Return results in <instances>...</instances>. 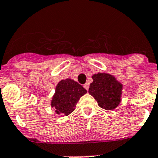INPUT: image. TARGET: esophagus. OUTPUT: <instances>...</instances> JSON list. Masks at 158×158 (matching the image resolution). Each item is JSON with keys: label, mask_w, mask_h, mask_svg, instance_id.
Instances as JSON below:
<instances>
[{"label": "esophagus", "mask_w": 158, "mask_h": 158, "mask_svg": "<svg viewBox=\"0 0 158 158\" xmlns=\"http://www.w3.org/2000/svg\"><path fill=\"white\" fill-rule=\"evenodd\" d=\"M83 87H84V88H85V89H86V90H89V83H85V84H84V85H83Z\"/></svg>", "instance_id": "obj_1"}]
</instances>
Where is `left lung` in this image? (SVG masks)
Returning a JSON list of instances; mask_svg holds the SVG:
<instances>
[{
  "label": "left lung",
  "instance_id": "obj_1",
  "mask_svg": "<svg viewBox=\"0 0 158 158\" xmlns=\"http://www.w3.org/2000/svg\"><path fill=\"white\" fill-rule=\"evenodd\" d=\"M89 93L95 98L102 109L113 110L121 102L122 85L110 74L98 73L92 76Z\"/></svg>",
  "mask_w": 158,
  "mask_h": 158
}]
</instances>
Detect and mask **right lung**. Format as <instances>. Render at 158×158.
<instances>
[{
  "label": "right lung",
  "mask_w": 158,
  "mask_h": 158,
  "mask_svg": "<svg viewBox=\"0 0 158 158\" xmlns=\"http://www.w3.org/2000/svg\"><path fill=\"white\" fill-rule=\"evenodd\" d=\"M87 92L83 87L73 79H63L57 84L51 106L58 114L68 115L75 110L80 97Z\"/></svg>",
  "instance_id": "obj_1"
}]
</instances>
